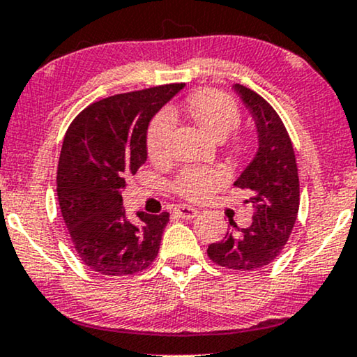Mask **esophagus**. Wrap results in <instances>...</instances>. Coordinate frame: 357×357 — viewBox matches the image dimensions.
Returning <instances> with one entry per match:
<instances>
[{"label": "esophagus", "instance_id": "obj_1", "mask_svg": "<svg viewBox=\"0 0 357 357\" xmlns=\"http://www.w3.org/2000/svg\"><path fill=\"white\" fill-rule=\"evenodd\" d=\"M198 213H200V210H198V208H193V206H188V205L175 206V215H177L178 218L192 220V218H195Z\"/></svg>", "mask_w": 357, "mask_h": 357}]
</instances>
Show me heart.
<instances>
[{"instance_id":"obj_1","label":"heart","mask_w":357,"mask_h":357,"mask_svg":"<svg viewBox=\"0 0 357 357\" xmlns=\"http://www.w3.org/2000/svg\"><path fill=\"white\" fill-rule=\"evenodd\" d=\"M192 118L215 139L225 141L238 128L241 114L238 105L228 95L216 90H200L188 98ZM175 131V113L162 109L147 129V152L154 162L167 160L172 154V137ZM236 147H243L238 142ZM228 174L218 167H188L177 175L174 190L180 197L192 202H202L223 187Z\"/></svg>"}]
</instances>
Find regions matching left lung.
Masks as SVG:
<instances>
[{"instance_id":"1","label":"left lung","mask_w":357,"mask_h":357,"mask_svg":"<svg viewBox=\"0 0 357 357\" xmlns=\"http://www.w3.org/2000/svg\"><path fill=\"white\" fill-rule=\"evenodd\" d=\"M233 90L254 119L257 151L234 185L251 192L252 223L231 231L208 246V257L233 271H256L271 264L284 249L297 221L300 205L298 170L289 132L275 109L256 91L236 83ZM228 226V228H229Z\"/></svg>"}]
</instances>
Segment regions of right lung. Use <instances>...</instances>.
<instances>
[{
    "label": "right lung",
    "mask_w": 357,
    "mask_h": 357,
    "mask_svg": "<svg viewBox=\"0 0 357 357\" xmlns=\"http://www.w3.org/2000/svg\"><path fill=\"white\" fill-rule=\"evenodd\" d=\"M183 88L172 83L109 96L73 119L63 137L57 197L80 261L103 275L147 269L160 248L169 213L126 218V178L147 160V128Z\"/></svg>",
    "instance_id": "obj_1"
}]
</instances>
